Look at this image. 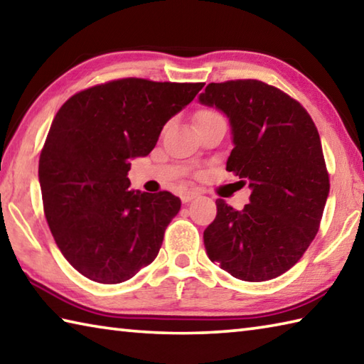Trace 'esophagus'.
<instances>
[{
  "mask_svg": "<svg viewBox=\"0 0 364 364\" xmlns=\"http://www.w3.org/2000/svg\"><path fill=\"white\" fill-rule=\"evenodd\" d=\"M195 198H198L196 191H183V193L181 195L182 203H190V201H193Z\"/></svg>",
  "mask_w": 364,
  "mask_h": 364,
  "instance_id": "esophagus-1",
  "label": "esophagus"
}]
</instances>
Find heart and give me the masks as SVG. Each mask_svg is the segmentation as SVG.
I'll use <instances>...</instances> for the list:
<instances>
[{"mask_svg": "<svg viewBox=\"0 0 364 364\" xmlns=\"http://www.w3.org/2000/svg\"><path fill=\"white\" fill-rule=\"evenodd\" d=\"M209 115H215V112L212 111H200L196 114V119H201V117H209Z\"/></svg>", "mask_w": 364, "mask_h": 364, "instance_id": "b5f03b06", "label": "heart"}]
</instances>
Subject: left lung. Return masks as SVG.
<instances>
[{
    "label": "left lung",
    "mask_w": 364,
    "mask_h": 364,
    "mask_svg": "<svg viewBox=\"0 0 364 364\" xmlns=\"http://www.w3.org/2000/svg\"><path fill=\"white\" fill-rule=\"evenodd\" d=\"M198 100L228 119L226 171L252 190L242 210L217 200L203 235L208 257L247 282L276 279L314 241L330 193L317 128L298 101L259 80L209 84Z\"/></svg>",
    "instance_id": "left-lung-1"
}]
</instances>
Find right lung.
Wrapping results in <instances>:
<instances>
[{"instance_id":"obj_1","label":"right lung","mask_w":364,"mask_h":364,"mask_svg":"<svg viewBox=\"0 0 364 364\" xmlns=\"http://www.w3.org/2000/svg\"><path fill=\"white\" fill-rule=\"evenodd\" d=\"M203 87L120 79L60 107L41 152L39 185L55 242L82 276L120 284L159 255L181 200L129 190V161L152 152L166 122Z\"/></svg>"}]
</instances>
